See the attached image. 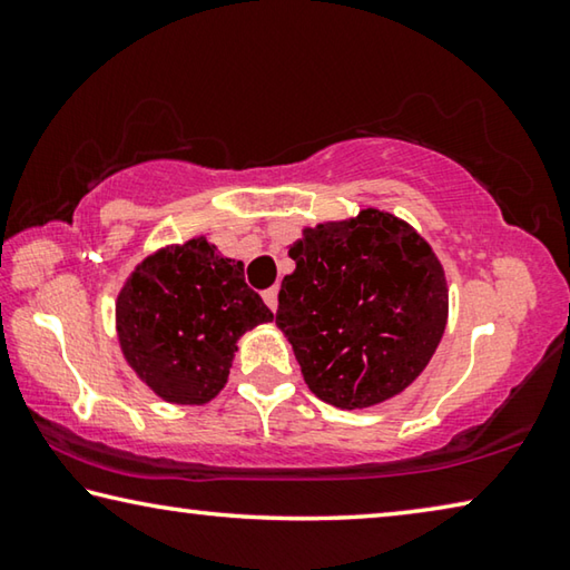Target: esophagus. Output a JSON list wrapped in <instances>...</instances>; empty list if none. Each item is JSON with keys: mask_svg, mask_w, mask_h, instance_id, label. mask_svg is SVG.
<instances>
[{"mask_svg": "<svg viewBox=\"0 0 570 570\" xmlns=\"http://www.w3.org/2000/svg\"><path fill=\"white\" fill-rule=\"evenodd\" d=\"M264 302H266L268 308H272V312H276V308H278V288L276 286L274 288H266Z\"/></svg>", "mask_w": 570, "mask_h": 570, "instance_id": "1", "label": "esophagus"}]
</instances>
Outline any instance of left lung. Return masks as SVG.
I'll return each instance as SVG.
<instances>
[{"label": "left lung", "instance_id": "left-lung-1", "mask_svg": "<svg viewBox=\"0 0 570 570\" xmlns=\"http://www.w3.org/2000/svg\"><path fill=\"white\" fill-rule=\"evenodd\" d=\"M276 326L304 382L342 410L372 407L420 377L448 324L438 256L410 224L377 208L304 228L288 248Z\"/></svg>", "mask_w": 570, "mask_h": 570}]
</instances>
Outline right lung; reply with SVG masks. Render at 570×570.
Segmentation results:
<instances>
[{
    "label": "right lung",
    "instance_id": "right-lung-1",
    "mask_svg": "<svg viewBox=\"0 0 570 570\" xmlns=\"http://www.w3.org/2000/svg\"><path fill=\"white\" fill-rule=\"evenodd\" d=\"M115 320L125 360L160 400L206 404L224 390L236 342L274 314L248 288L244 264L198 236L142 258Z\"/></svg>",
    "mask_w": 570,
    "mask_h": 570
}]
</instances>
